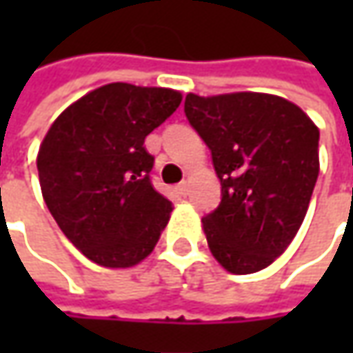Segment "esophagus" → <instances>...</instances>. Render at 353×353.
I'll use <instances>...</instances> for the list:
<instances>
[{
	"instance_id": "34e87169",
	"label": "esophagus",
	"mask_w": 353,
	"mask_h": 353,
	"mask_svg": "<svg viewBox=\"0 0 353 353\" xmlns=\"http://www.w3.org/2000/svg\"><path fill=\"white\" fill-rule=\"evenodd\" d=\"M176 188H179V192H181V194H183V196H186V194H188V188H190V186H188V183H186V181H184V183L179 184V186H176Z\"/></svg>"
}]
</instances>
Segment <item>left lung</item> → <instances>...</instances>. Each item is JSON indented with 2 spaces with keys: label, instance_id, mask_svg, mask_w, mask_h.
<instances>
[{
  "label": "left lung",
  "instance_id": "left-lung-1",
  "mask_svg": "<svg viewBox=\"0 0 353 353\" xmlns=\"http://www.w3.org/2000/svg\"><path fill=\"white\" fill-rule=\"evenodd\" d=\"M184 114L222 184L220 206L202 218L212 255L236 275L261 271L305 220L319 179V128L299 105L257 92L188 94Z\"/></svg>",
  "mask_w": 353,
  "mask_h": 353
}]
</instances>
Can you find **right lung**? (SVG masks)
<instances>
[{
  "label": "right lung",
  "mask_w": 353,
  "mask_h": 353,
  "mask_svg": "<svg viewBox=\"0 0 353 353\" xmlns=\"http://www.w3.org/2000/svg\"><path fill=\"white\" fill-rule=\"evenodd\" d=\"M181 100L174 90L114 82L68 105L48 129L37 157L43 198L90 261L131 267L157 245L172 204L151 184L155 159L143 143Z\"/></svg>",
  "instance_id": "1"
}]
</instances>
